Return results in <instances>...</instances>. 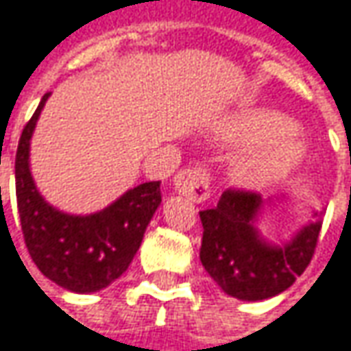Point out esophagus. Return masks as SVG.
<instances>
[{"label": "esophagus", "instance_id": "34e87169", "mask_svg": "<svg viewBox=\"0 0 351 351\" xmlns=\"http://www.w3.org/2000/svg\"><path fill=\"white\" fill-rule=\"evenodd\" d=\"M175 189L178 195L193 203H203L210 195V176L205 167H189L175 176Z\"/></svg>", "mask_w": 351, "mask_h": 351}]
</instances>
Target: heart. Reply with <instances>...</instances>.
<instances>
[{
    "label": "heart",
    "mask_w": 351,
    "mask_h": 351,
    "mask_svg": "<svg viewBox=\"0 0 351 351\" xmlns=\"http://www.w3.org/2000/svg\"><path fill=\"white\" fill-rule=\"evenodd\" d=\"M225 136L235 143H259L235 162V176L243 184L259 186L287 175L302 162L305 143L291 130V120L275 110H251L235 116Z\"/></svg>",
    "instance_id": "heart-1"
}]
</instances>
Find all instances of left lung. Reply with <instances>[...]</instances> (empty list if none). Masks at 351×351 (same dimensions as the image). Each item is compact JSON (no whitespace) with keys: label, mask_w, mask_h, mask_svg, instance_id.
I'll return each instance as SVG.
<instances>
[{"label":"left lung","mask_w":351,"mask_h":351,"mask_svg":"<svg viewBox=\"0 0 351 351\" xmlns=\"http://www.w3.org/2000/svg\"><path fill=\"white\" fill-rule=\"evenodd\" d=\"M267 205L257 193L227 189L217 207L199 213L201 263L227 295L243 302L267 300L291 287L309 265L322 231V213H313L317 221L291 241L267 243L255 229L257 215Z\"/></svg>","instance_id":"8db88e82"}]
</instances>
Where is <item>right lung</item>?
<instances>
[{
    "instance_id": "1",
    "label": "right lung",
    "mask_w": 351,
    "mask_h": 351,
    "mask_svg": "<svg viewBox=\"0 0 351 351\" xmlns=\"http://www.w3.org/2000/svg\"><path fill=\"white\" fill-rule=\"evenodd\" d=\"M49 94L23 126L16 152V197L29 257L48 279L76 293L108 287L132 263L158 208L160 180L126 191L94 215H68L44 201L29 171V141Z\"/></svg>"
}]
</instances>
